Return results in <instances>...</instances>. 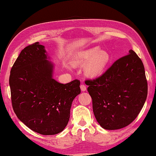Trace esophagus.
<instances>
[{
    "label": "esophagus",
    "mask_w": 156,
    "mask_h": 156,
    "mask_svg": "<svg viewBox=\"0 0 156 156\" xmlns=\"http://www.w3.org/2000/svg\"><path fill=\"white\" fill-rule=\"evenodd\" d=\"M80 89H81V90L82 92L86 91V90H87V87H86V86L84 84H82L80 85Z\"/></svg>",
    "instance_id": "esophagus-1"
}]
</instances>
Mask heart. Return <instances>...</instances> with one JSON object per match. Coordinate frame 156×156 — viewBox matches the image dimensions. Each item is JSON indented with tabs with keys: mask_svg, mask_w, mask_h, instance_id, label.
<instances>
[{
	"mask_svg": "<svg viewBox=\"0 0 156 156\" xmlns=\"http://www.w3.org/2000/svg\"><path fill=\"white\" fill-rule=\"evenodd\" d=\"M110 60L108 53L98 47L85 49L76 54L72 59L74 66H82L87 62L84 66L86 75L95 77L103 72Z\"/></svg>",
	"mask_w": 156,
	"mask_h": 156,
	"instance_id": "b5f03b06",
	"label": "heart"
}]
</instances>
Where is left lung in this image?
<instances>
[{"label":"left lung","instance_id":"8db88e82","mask_svg":"<svg viewBox=\"0 0 156 156\" xmlns=\"http://www.w3.org/2000/svg\"><path fill=\"white\" fill-rule=\"evenodd\" d=\"M97 122L107 130L133 122L147 98V82L141 59L134 51L119 58L100 77L86 80Z\"/></svg>","mask_w":156,"mask_h":156}]
</instances>
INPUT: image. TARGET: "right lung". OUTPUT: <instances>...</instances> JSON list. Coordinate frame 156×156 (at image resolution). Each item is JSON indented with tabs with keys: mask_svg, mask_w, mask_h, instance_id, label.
Returning a JSON list of instances; mask_svg holds the SVG:
<instances>
[{
	"mask_svg": "<svg viewBox=\"0 0 156 156\" xmlns=\"http://www.w3.org/2000/svg\"><path fill=\"white\" fill-rule=\"evenodd\" d=\"M44 45L36 42L20 53L9 85L15 113L36 133L55 135L67 125L72 103L80 93V80L61 84L53 78L54 66Z\"/></svg>",
	"mask_w": 156,
	"mask_h": 156,
	"instance_id": "add662e5",
	"label": "right lung"
}]
</instances>
